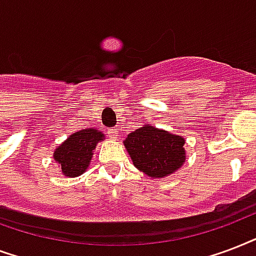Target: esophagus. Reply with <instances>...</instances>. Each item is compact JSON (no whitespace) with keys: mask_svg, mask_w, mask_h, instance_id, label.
<instances>
[{"mask_svg":"<svg viewBox=\"0 0 256 256\" xmlns=\"http://www.w3.org/2000/svg\"><path fill=\"white\" fill-rule=\"evenodd\" d=\"M108 134H110V136L112 138H116V136H118V128H110V130H108Z\"/></svg>","mask_w":256,"mask_h":256,"instance_id":"obj_1","label":"esophagus"}]
</instances>
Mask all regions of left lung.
<instances>
[{
  "label": "left lung",
  "instance_id": "obj_1",
  "mask_svg": "<svg viewBox=\"0 0 256 256\" xmlns=\"http://www.w3.org/2000/svg\"><path fill=\"white\" fill-rule=\"evenodd\" d=\"M182 136L146 126L138 128L124 140L134 166L150 178H166L186 162Z\"/></svg>",
  "mask_w": 256,
  "mask_h": 256
}]
</instances>
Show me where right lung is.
I'll return each instance as SVG.
<instances>
[{
  "instance_id": "obj_1",
  "label": "right lung",
  "mask_w": 256,
  "mask_h": 256,
  "mask_svg": "<svg viewBox=\"0 0 256 256\" xmlns=\"http://www.w3.org/2000/svg\"><path fill=\"white\" fill-rule=\"evenodd\" d=\"M101 140H104L102 132L93 128L70 134L53 154V158L61 167V172L66 178L82 175L90 164L97 142Z\"/></svg>"
}]
</instances>
